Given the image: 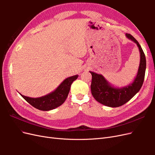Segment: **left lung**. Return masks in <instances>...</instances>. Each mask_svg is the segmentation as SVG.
Wrapping results in <instances>:
<instances>
[{
    "instance_id": "1",
    "label": "left lung",
    "mask_w": 155,
    "mask_h": 155,
    "mask_svg": "<svg viewBox=\"0 0 155 155\" xmlns=\"http://www.w3.org/2000/svg\"><path fill=\"white\" fill-rule=\"evenodd\" d=\"M125 36L137 44L140 51V64L137 76L129 85L117 87L112 85L101 74L89 71L92 74L91 92L94 99L100 104L110 107H118L129 101L141 88L146 69V59L138 42L133 36L126 34Z\"/></svg>"
}]
</instances>
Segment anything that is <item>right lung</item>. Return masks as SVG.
<instances>
[{"label":"right lung","instance_id":"obj_1","mask_svg":"<svg viewBox=\"0 0 155 155\" xmlns=\"http://www.w3.org/2000/svg\"><path fill=\"white\" fill-rule=\"evenodd\" d=\"M78 77V75H75L67 78L56 88L55 90L39 97H30L19 94L28 103L37 109L43 111L53 110L61 105L66 100L72 83Z\"/></svg>","mask_w":155,"mask_h":155}]
</instances>
